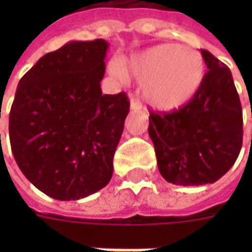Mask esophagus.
<instances>
[{"mask_svg": "<svg viewBox=\"0 0 252 252\" xmlns=\"http://www.w3.org/2000/svg\"><path fill=\"white\" fill-rule=\"evenodd\" d=\"M142 109V102L136 98L131 99V110H139Z\"/></svg>", "mask_w": 252, "mask_h": 252, "instance_id": "34e87169", "label": "esophagus"}]
</instances>
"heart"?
Returning <instances> with one entry per match:
<instances>
[{"label": "heart", "instance_id": "heart-1", "mask_svg": "<svg viewBox=\"0 0 252 252\" xmlns=\"http://www.w3.org/2000/svg\"><path fill=\"white\" fill-rule=\"evenodd\" d=\"M121 69L143 83V95L150 106L175 110L188 104L204 79V61L200 52L188 46L158 44L131 57ZM119 78L124 74L113 68Z\"/></svg>", "mask_w": 252, "mask_h": 252}]
</instances>
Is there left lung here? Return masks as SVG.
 I'll return each instance as SVG.
<instances>
[{"label":"left lung","instance_id":"obj_1","mask_svg":"<svg viewBox=\"0 0 252 252\" xmlns=\"http://www.w3.org/2000/svg\"><path fill=\"white\" fill-rule=\"evenodd\" d=\"M208 71L189 102L170 113L150 112L148 135L164 180L182 186L213 184L231 169L243 143V113L232 74L201 50Z\"/></svg>","mask_w":252,"mask_h":252}]
</instances>
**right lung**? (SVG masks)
Segmentation results:
<instances>
[{
    "instance_id": "add662e5",
    "label": "right lung",
    "mask_w": 252,
    "mask_h": 252,
    "mask_svg": "<svg viewBox=\"0 0 252 252\" xmlns=\"http://www.w3.org/2000/svg\"><path fill=\"white\" fill-rule=\"evenodd\" d=\"M108 41H68L20 79L9 115L16 163L55 200H79L109 184L129 112L126 93L102 94Z\"/></svg>"
}]
</instances>
